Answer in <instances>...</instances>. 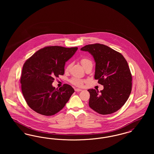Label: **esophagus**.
<instances>
[{"instance_id": "esophagus-1", "label": "esophagus", "mask_w": 154, "mask_h": 154, "mask_svg": "<svg viewBox=\"0 0 154 154\" xmlns=\"http://www.w3.org/2000/svg\"><path fill=\"white\" fill-rule=\"evenodd\" d=\"M81 91H82V89H79V88H75V92H80Z\"/></svg>"}]
</instances>
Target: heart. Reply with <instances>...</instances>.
<instances>
[{"label": "heart", "instance_id": "obj_1", "mask_svg": "<svg viewBox=\"0 0 154 154\" xmlns=\"http://www.w3.org/2000/svg\"><path fill=\"white\" fill-rule=\"evenodd\" d=\"M81 63V65H82V66L85 68L87 66H88V65L89 64H91L92 63L91 60L87 58H82L80 60ZM70 66L71 65L70 64H69L66 67V71H69L70 69ZM70 82L76 87H81L83 86L84 85V83L85 82V80H83V79H81L80 78H78V77H73L72 79H71L70 80Z\"/></svg>", "mask_w": 154, "mask_h": 154}]
</instances>
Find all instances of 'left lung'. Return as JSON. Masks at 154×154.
Segmentation results:
<instances>
[{"label":"left lung","mask_w":154,"mask_h":154,"mask_svg":"<svg viewBox=\"0 0 154 154\" xmlns=\"http://www.w3.org/2000/svg\"><path fill=\"white\" fill-rule=\"evenodd\" d=\"M94 57L96 62L95 79L104 89H89V106L102 115L110 114L119 110L132 91V74L124 56L104 44L87 45L81 48Z\"/></svg>","instance_id":"obj_1"}]
</instances>
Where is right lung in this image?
Returning <instances> with one entry per match:
<instances>
[{
  "label": "right lung",
  "instance_id": "add662e5",
  "mask_svg": "<svg viewBox=\"0 0 154 154\" xmlns=\"http://www.w3.org/2000/svg\"><path fill=\"white\" fill-rule=\"evenodd\" d=\"M77 49L47 46L26 60L20 82L22 94L30 109L40 114L51 116L64 107L74 92L73 88L66 84L55 88L52 84L55 77L64 74L66 61Z\"/></svg>",
  "mask_w": 154,
  "mask_h": 154
}]
</instances>
